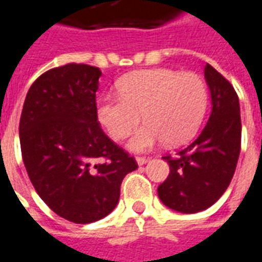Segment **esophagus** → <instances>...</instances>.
I'll return each instance as SVG.
<instances>
[{
	"instance_id": "obj_1",
	"label": "esophagus",
	"mask_w": 262,
	"mask_h": 262,
	"mask_svg": "<svg viewBox=\"0 0 262 262\" xmlns=\"http://www.w3.org/2000/svg\"><path fill=\"white\" fill-rule=\"evenodd\" d=\"M148 162H149V159H148V158H137V163H138V166L146 165Z\"/></svg>"
}]
</instances>
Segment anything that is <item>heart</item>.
I'll return each mask as SVG.
<instances>
[{
	"mask_svg": "<svg viewBox=\"0 0 262 262\" xmlns=\"http://www.w3.org/2000/svg\"><path fill=\"white\" fill-rule=\"evenodd\" d=\"M120 96L99 100L97 117L113 139H124L141 120L128 148L144 152L166 141L181 145L195 135L205 116L208 89L201 76L154 68L131 72L118 82Z\"/></svg>",
	"mask_w": 262,
	"mask_h": 262,
	"instance_id": "obj_1",
	"label": "heart"
}]
</instances>
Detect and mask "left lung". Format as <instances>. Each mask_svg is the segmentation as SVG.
<instances>
[{"instance_id": "left-lung-1", "label": "left lung", "mask_w": 262, "mask_h": 262, "mask_svg": "<svg viewBox=\"0 0 262 262\" xmlns=\"http://www.w3.org/2000/svg\"><path fill=\"white\" fill-rule=\"evenodd\" d=\"M211 92V114L201 134L174 158L163 156L170 173L158 195L166 207L183 213L207 209L230 184L242 144V120L237 93L215 68L205 64Z\"/></svg>"}]
</instances>
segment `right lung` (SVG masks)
Returning a JSON list of instances; mask_svg holds the SVG:
<instances>
[{"label":"right lung","instance_id":"add662e5","mask_svg":"<svg viewBox=\"0 0 262 262\" xmlns=\"http://www.w3.org/2000/svg\"><path fill=\"white\" fill-rule=\"evenodd\" d=\"M102 71L67 64L40 75L25 99L19 139L34 190L58 216L92 223L107 216L135 159L97 123Z\"/></svg>","mask_w":262,"mask_h":262}]
</instances>
